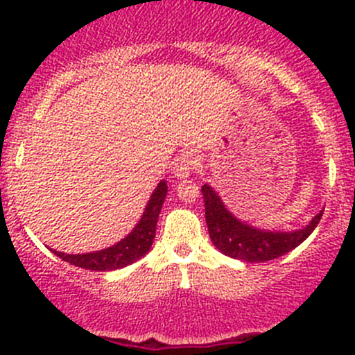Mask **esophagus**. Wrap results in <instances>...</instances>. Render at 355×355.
I'll return each mask as SVG.
<instances>
[{"instance_id": "obj_1", "label": "esophagus", "mask_w": 355, "mask_h": 355, "mask_svg": "<svg viewBox=\"0 0 355 355\" xmlns=\"http://www.w3.org/2000/svg\"><path fill=\"white\" fill-rule=\"evenodd\" d=\"M196 168H198V157L192 151H185L175 159L173 173L177 178H187L189 175L194 173Z\"/></svg>"}]
</instances>
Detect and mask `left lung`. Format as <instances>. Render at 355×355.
Masks as SVG:
<instances>
[{
	"label": "left lung",
	"instance_id": "8db88e82",
	"mask_svg": "<svg viewBox=\"0 0 355 355\" xmlns=\"http://www.w3.org/2000/svg\"><path fill=\"white\" fill-rule=\"evenodd\" d=\"M204 207H206V223L209 237L218 250L234 259L245 263H264L277 259L302 244L316 225L320 223L323 211L313 218L309 225L302 230L295 232H264L242 223L232 216L223 206L221 199L209 185H202Z\"/></svg>",
	"mask_w": 355,
	"mask_h": 355
}]
</instances>
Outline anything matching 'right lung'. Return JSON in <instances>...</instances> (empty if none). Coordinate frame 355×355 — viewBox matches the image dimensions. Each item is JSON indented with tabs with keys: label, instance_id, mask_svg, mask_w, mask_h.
I'll use <instances>...</instances> for the list:
<instances>
[{
	"label": "right lung",
	"instance_id": "1",
	"mask_svg": "<svg viewBox=\"0 0 355 355\" xmlns=\"http://www.w3.org/2000/svg\"><path fill=\"white\" fill-rule=\"evenodd\" d=\"M166 184L159 182L156 191L153 192L151 199H149L148 206H146V211L142 214L141 221L137 223V227L123 241H120L113 247L89 254H65L58 252V250H53V252L58 257H62L63 261H67V263L73 264V266L85 268V270L91 271L120 270V268L135 263V261L141 259L151 249L156 235L157 216H159V211L164 202V198H166Z\"/></svg>",
	"mask_w": 355,
	"mask_h": 355
}]
</instances>
